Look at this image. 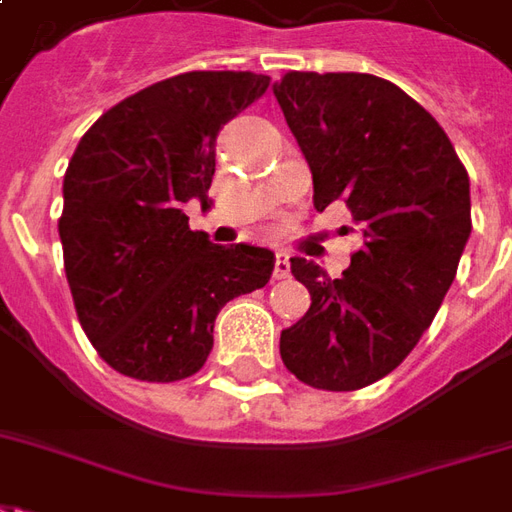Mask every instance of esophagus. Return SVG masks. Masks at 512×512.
<instances>
[{
  "mask_svg": "<svg viewBox=\"0 0 512 512\" xmlns=\"http://www.w3.org/2000/svg\"><path fill=\"white\" fill-rule=\"evenodd\" d=\"M291 275V264H288V256L283 251H278V256H275V272H272V278L275 280H283Z\"/></svg>",
  "mask_w": 512,
  "mask_h": 512,
  "instance_id": "34e87169",
  "label": "esophagus"
}]
</instances>
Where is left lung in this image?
I'll return each instance as SVG.
<instances>
[{
    "instance_id": "1",
    "label": "left lung",
    "mask_w": 512,
    "mask_h": 512,
    "mask_svg": "<svg viewBox=\"0 0 512 512\" xmlns=\"http://www.w3.org/2000/svg\"><path fill=\"white\" fill-rule=\"evenodd\" d=\"M313 172V205L343 202L364 245L343 278L291 259L310 307L280 332L302 383L356 391L418 345L470 240V175L443 126L394 83L364 72H288L272 86Z\"/></svg>"
}]
</instances>
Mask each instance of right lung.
Masks as SVG:
<instances>
[{"label": "right lung", "instance_id": "1", "mask_svg": "<svg viewBox=\"0 0 512 512\" xmlns=\"http://www.w3.org/2000/svg\"><path fill=\"white\" fill-rule=\"evenodd\" d=\"M270 86L253 72H183L110 107L64 175L59 237L80 326L126 378L202 370L226 302L267 286L275 253L213 245L183 205L210 207L215 140Z\"/></svg>", "mask_w": 512, "mask_h": 512}]
</instances>
